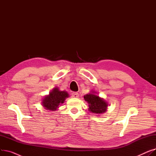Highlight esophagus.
I'll return each instance as SVG.
<instances>
[{
	"mask_svg": "<svg viewBox=\"0 0 156 156\" xmlns=\"http://www.w3.org/2000/svg\"><path fill=\"white\" fill-rule=\"evenodd\" d=\"M71 95H72V97H73L77 98V97H79V94H78V93H77V92H73V93H72Z\"/></svg>",
	"mask_w": 156,
	"mask_h": 156,
	"instance_id": "obj_1",
	"label": "esophagus"
}]
</instances>
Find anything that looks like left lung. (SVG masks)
Listing matches in <instances>:
<instances>
[{
    "label": "left lung",
    "mask_w": 156,
    "mask_h": 156,
    "mask_svg": "<svg viewBox=\"0 0 156 156\" xmlns=\"http://www.w3.org/2000/svg\"><path fill=\"white\" fill-rule=\"evenodd\" d=\"M95 92H92L84 96V99L88 104V111L94 114H100L107 111L108 102L102 98L95 94Z\"/></svg>",
    "instance_id": "8db88e82"
}]
</instances>
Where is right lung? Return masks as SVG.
Here are the masks:
<instances>
[{"label": "right lung", "instance_id": "obj_1", "mask_svg": "<svg viewBox=\"0 0 156 156\" xmlns=\"http://www.w3.org/2000/svg\"><path fill=\"white\" fill-rule=\"evenodd\" d=\"M69 94L66 91H60L57 87H55L52 90L46 95L42 100V105L47 110L54 111L59 108L60 104H63Z\"/></svg>", "mask_w": 156, "mask_h": 156}]
</instances>
